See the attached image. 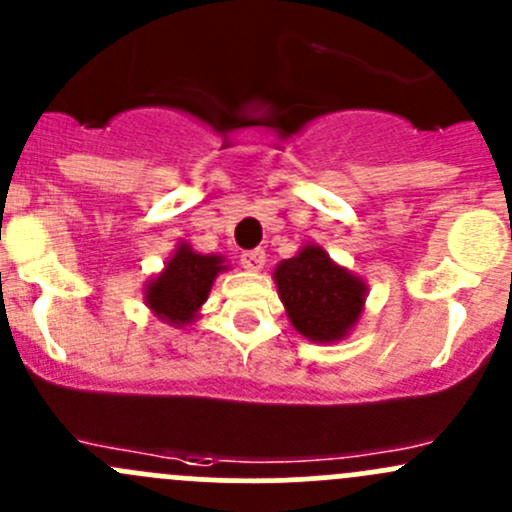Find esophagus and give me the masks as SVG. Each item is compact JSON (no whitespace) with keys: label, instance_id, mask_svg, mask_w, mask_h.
I'll return each instance as SVG.
<instances>
[{"label":"esophagus","instance_id":"1","mask_svg":"<svg viewBox=\"0 0 512 512\" xmlns=\"http://www.w3.org/2000/svg\"><path fill=\"white\" fill-rule=\"evenodd\" d=\"M240 265L247 272H260L265 267V252L262 250H247L240 255Z\"/></svg>","mask_w":512,"mask_h":512}]
</instances>
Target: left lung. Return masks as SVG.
<instances>
[{
	"instance_id": "1",
	"label": "left lung",
	"mask_w": 512,
	"mask_h": 512,
	"mask_svg": "<svg viewBox=\"0 0 512 512\" xmlns=\"http://www.w3.org/2000/svg\"><path fill=\"white\" fill-rule=\"evenodd\" d=\"M272 275L289 322L309 342H339L364 312V280L332 262L319 245H304Z\"/></svg>"
}]
</instances>
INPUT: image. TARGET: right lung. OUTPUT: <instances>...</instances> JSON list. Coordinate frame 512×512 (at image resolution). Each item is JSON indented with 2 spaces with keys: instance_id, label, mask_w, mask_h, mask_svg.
I'll return each instance as SVG.
<instances>
[{
  "instance_id": "add662e5",
  "label": "right lung",
  "mask_w": 512,
  "mask_h": 512,
  "mask_svg": "<svg viewBox=\"0 0 512 512\" xmlns=\"http://www.w3.org/2000/svg\"><path fill=\"white\" fill-rule=\"evenodd\" d=\"M227 270L223 255H200L188 242H180L165 270L146 285L143 299L163 322L185 327L198 317L215 277Z\"/></svg>"
}]
</instances>
